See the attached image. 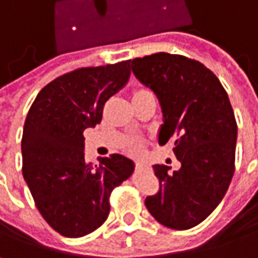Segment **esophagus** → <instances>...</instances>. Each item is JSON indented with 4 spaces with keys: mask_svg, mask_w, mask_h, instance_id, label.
I'll return each instance as SVG.
<instances>
[{
    "mask_svg": "<svg viewBox=\"0 0 258 258\" xmlns=\"http://www.w3.org/2000/svg\"><path fill=\"white\" fill-rule=\"evenodd\" d=\"M136 167H137V170H146V168H148V165L144 164V163H137Z\"/></svg>",
    "mask_w": 258,
    "mask_h": 258,
    "instance_id": "34e87169",
    "label": "esophagus"
}]
</instances>
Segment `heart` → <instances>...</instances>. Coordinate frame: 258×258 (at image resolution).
Masks as SVG:
<instances>
[{
  "mask_svg": "<svg viewBox=\"0 0 258 258\" xmlns=\"http://www.w3.org/2000/svg\"><path fill=\"white\" fill-rule=\"evenodd\" d=\"M140 91H146V90H138L137 93H140ZM133 150H137V146H134V147H133Z\"/></svg>",
  "mask_w": 258,
  "mask_h": 258,
  "instance_id": "heart-1",
  "label": "heart"
}]
</instances>
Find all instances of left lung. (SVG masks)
Returning <instances> with one entry per match:
<instances>
[{"label": "left lung", "mask_w": 258, "mask_h": 258, "mask_svg": "<svg viewBox=\"0 0 258 258\" xmlns=\"http://www.w3.org/2000/svg\"><path fill=\"white\" fill-rule=\"evenodd\" d=\"M137 80L156 93L163 111L158 143L175 136L178 171L156 164L160 190L146 199L163 226L188 230L204 221L226 196L234 174L237 122L226 90L201 62L157 52L134 58Z\"/></svg>", "instance_id": "8db88e82"}]
</instances>
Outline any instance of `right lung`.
I'll return each mask as SVG.
<instances>
[{
  "mask_svg": "<svg viewBox=\"0 0 258 258\" xmlns=\"http://www.w3.org/2000/svg\"><path fill=\"white\" fill-rule=\"evenodd\" d=\"M130 74V59L74 70L45 85L25 118L24 180L41 216L64 237H83L101 226L111 191L134 171V163L121 154L88 163L83 136L101 122L104 104Z\"/></svg>",
  "mask_w": 258,
  "mask_h": 258,
  "instance_id": "1",
  "label": "right lung"
}]
</instances>
